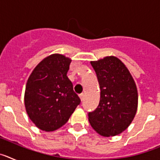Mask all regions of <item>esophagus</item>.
<instances>
[{
  "mask_svg": "<svg viewBox=\"0 0 160 160\" xmlns=\"http://www.w3.org/2000/svg\"><path fill=\"white\" fill-rule=\"evenodd\" d=\"M79 98H80V99H81V101H83V100H84V94H79Z\"/></svg>",
  "mask_w": 160,
  "mask_h": 160,
  "instance_id": "obj_1",
  "label": "esophagus"
}]
</instances>
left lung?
I'll use <instances>...</instances> for the list:
<instances>
[{
    "mask_svg": "<svg viewBox=\"0 0 160 160\" xmlns=\"http://www.w3.org/2000/svg\"><path fill=\"white\" fill-rule=\"evenodd\" d=\"M100 87L99 104L88 119L93 129L104 137L115 136L125 131L138 108V90L131 73L122 61L107 56L91 61Z\"/></svg>",
    "mask_w": 160,
    "mask_h": 160,
    "instance_id": "left-lung-1",
    "label": "left lung"
}]
</instances>
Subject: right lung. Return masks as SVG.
<instances>
[{
    "mask_svg": "<svg viewBox=\"0 0 160 160\" xmlns=\"http://www.w3.org/2000/svg\"><path fill=\"white\" fill-rule=\"evenodd\" d=\"M71 59L60 53L37 65L25 86V111L38 128L53 131L67 122L81 102L73 91L67 72Z\"/></svg>",
    "mask_w": 160,
    "mask_h": 160,
    "instance_id": "add662e5",
    "label": "right lung"
}]
</instances>
